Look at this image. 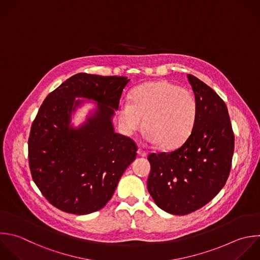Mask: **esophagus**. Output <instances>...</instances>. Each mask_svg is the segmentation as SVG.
<instances>
[{"label":"esophagus","instance_id":"1","mask_svg":"<svg viewBox=\"0 0 260 260\" xmlns=\"http://www.w3.org/2000/svg\"><path fill=\"white\" fill-rule=\"evenodd\" d=\"M137 153H138V155H140V156H146V155H147V151H146V150H144V149H143V148H141V147H139V148H138Z\"/></svg>","mask_w":260,"mask_h":260}]
</instances>
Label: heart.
Returning a JSON list of instances; mask_svg holds the SVG:
<instances>
[{
	"instance_id": "1",
	"label": "heart",
	"mask_w": 260,
	"mask_h": 260,
	"mask_svg": "<svg viewBox=\"0 0 260 260\" xmlns=\"http://www.w3.org/2000/svg\"><path fill=\"white\" fill-rule=\"evenodd\" d=\"M198 108L193 94L168 81L138 86L119 109L120 123L127 134L143 126L147 139L161 148L173 149L183 144L192 133Z\"/></svg>"
}]
</instances>
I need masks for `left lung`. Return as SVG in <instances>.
<instances>
[{
  "label": "left lung",
  "instance_id": "obj_1",
  "mask_svg": "<svg viewBox=\"0 0 260 260\" xmlns=\"http://www.w3.org/2000/svg\"><path fill=\"white\" fill-rule=\"evenodd\" d=\"M198 114L188 139L177 149L150 153L147 190L165 211L184 215L208 203L231 172L235 136L224 102L197 77L188 74Z\"/></svg>",
  "mask_w": 260,
  "mask_h": 260
}]
</instances>
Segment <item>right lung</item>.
Masks as SVG:
<instances>
[{
  "instance_id": "right-lung-1",
  "label": "right lung",
  "mask_w": 260,
  "mask_h": 260,
  "mask_svg": "<svg viewBox=\"0 0 260 260\" xmlns=\"http://www.w3.org/2000/svg\"><path fill=\"white\" fill-rule=\"evenodd\" d=\"M128 81L123 76L78 73L41 106L28 138L29 169L38 188L55 207L74 214L103 208L135 159L136 143L115 133L111 120ZM75 97L99 103L95 117L79 129L69 126L79 103Z\"/></svg>"
}]
</instances>
